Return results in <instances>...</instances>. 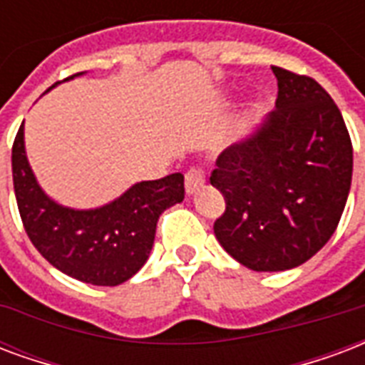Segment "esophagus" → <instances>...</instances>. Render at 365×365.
Instances as JSON below:
<instances>
[{"label": "esophagus", "mask_w": 365, "mask_h": 365, "mask_svg": "<svg viewBox=\"0 0 365 365\" xmlns=\"http://www.w3.org/2000/svg\"><path fill=\"white\" fill-rule=\"evenodd\" d=\"M205 182V171L202 165L190 167L185 175V188L188 194H194L200 186H204Z\"/></svg>", "instance_id": "esophagus-1"}]
</instances>
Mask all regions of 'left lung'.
Returning a JSON list of instances; mask_svg holds the SVG:
<instances>
[{"mask_svg": "<svg viewBox=\"0 0 365 365\" xmlns=\"http://www.w3.org/2000/svg\"><path fill=\"white\" fill-rule=\"evenodd\" d=\"M275 111L219 153L210 182L225 196L219 245L254 271L308 262L333 237L352 182V142L331 96L306 75L271 67Z\"/></svg>", "mask_w": 365, "mask_h": 365, "instance_id": "left-lung-1", "label": "left lung"}]
</instances>
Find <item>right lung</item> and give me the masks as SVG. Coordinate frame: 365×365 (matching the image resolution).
<instances>
[{"mask_svg":"<svg viewBox=\"0 0 365 365\" xmlns=\"http://www.w3.org/2000/svg\"><path fill=\"white\" fill-rule=\"evenodd\" d=\"M11 165L16 205L32 245L65 275L100 287L125 283L146 264L158 219L185 198V177L173 173L138 182L98 210L63 207L42 192L32 175L23 125L13 142Z\"/></svg>","mask_w":365,"mask_h":365,"instance_id":"add662e5","label":"right lung"}]
</instances>
